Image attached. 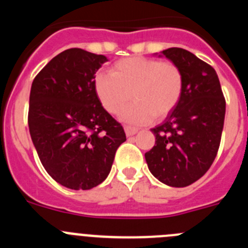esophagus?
<instances>
[{
    "label": "esophagus",
    "mask_w": 248,
    "mask_h": 248,
    "mask_svg": "<svg viewBox=\"0 0 248 248\" xmlns=\"http://www.w3.org/2000/svg\"><path fill=\"white\" fill-rule=\"evenodd\" d=\"M124 130H125L126 137H133V135H135L138 133V128H134V126H129V125H126L125 128H124Z\"/></svg>",
    "instance_id": "34e87169"
}]
</instances>
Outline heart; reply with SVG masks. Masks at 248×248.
<instances>
[{"label": "heart", "instance_id": "heart-1", "mask_svg": "<svg viewBox=\"0 0 248 248\" xmlns=\"http://www.w3.org/2000/svg\"><path fill=\"white\" fill-rule=\"evenodd\" d=\"M94 91L104 109L118 114L131 97L135 102L122 113V119L131 124H144L155 117H166L180 102L184 74L179 65L145 57L118 61L111 73L94 77Z\"/></svg>", "mask_w": 248, "mask_h": 248}]
</instances>
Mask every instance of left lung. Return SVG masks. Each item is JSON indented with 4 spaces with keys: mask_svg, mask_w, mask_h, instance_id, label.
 Instances as JSON below:
<instances>
[{
    "mask_svg": "<svg viewBox=\"0 0 248 248\" xmlns=\"http://www.w3.org/2000/svg\"><path fill=\"white\" fill-rule=\"evenodd\" d=\"M163 56L183 71L184 92L165 120L151 129L155 145L145 153V160L157 180L185 187L203 176L214 163L226 102L211 65L183 48H168L159 54Z\"/></svg>",
    "mask_w": 248,
    "mask_h": 248,
    "instance_id": "1",
    "label": "left lung"
}]
</instances>
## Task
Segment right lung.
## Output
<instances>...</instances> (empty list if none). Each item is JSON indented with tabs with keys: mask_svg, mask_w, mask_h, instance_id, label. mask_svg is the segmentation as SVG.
<instances>
[{
	"mask_svg": "<svg viewBox=\"0 0 248 248\" xmlns=\"http://www.w3.org/2000/svg\"><path fill=\"white\" fill-rule=\"evenodd\" d=\"M107 61L80 48L63 50L31 87V138L46 171L68 189L89 190L102 184L126 140L94 91V77Z\"/></svg>",
	"mask_w": 248,
	"mask_h": 248,
	"instance_id": "1",
	"label": "right lung"
}]
</instances>
